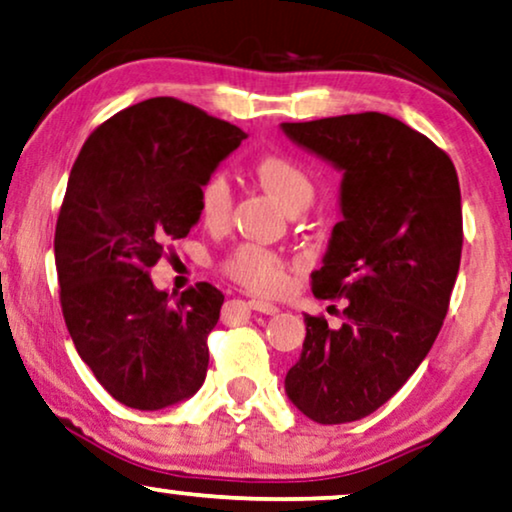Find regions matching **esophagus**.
Segmentation results:
<instances>
[{
    "mask_svg": "<svg viewBox=\"0 0 512 512\" xmlns=\"http://www.w3.org/2000/svg\"><path fill=\"white\" fill-rule=\"evenodd\" d=\"M248 306L252 311L264 313V316H276V313H278V306L271 304V302H264V299H250Z\"/></svg>",
    "mask_w": 512,
    "mask_h": 512,
    "instance_id": "obj_1",
    "label": "esophagus"
}]
</instances>
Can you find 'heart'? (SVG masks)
I'll return each mask as SVG.
<instances>
[{"mask_svg":"<svg viewBox=\"0 0 512 512\" xmlns=\"http://www.w3.org/2000/svg\"><path fill=\"white\" fill-rule=\"evenodd\" d=\"M257 175L262 185L274 194V199L285 210L295 206H309L316 187L302 163L290 156L267 154L257 161ZM231 203H234V187H231L229 175L224 170L210 173L199 187V213L201 220L210 227H222L231 215ZM224 271L234 278L236 283L257 292H274L285 281L283 260L262 245L243 243L224 260Z\"/></svg>","mask_w":512,"mask_h":512,"instance_id":"b5f03b06","label":"heart"}]
</instances>
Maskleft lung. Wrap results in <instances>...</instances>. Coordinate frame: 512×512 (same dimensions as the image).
Here are the masks:
<instances>
[{
    "label": "left lung",
    "mask_w": 512,
    "mask_h": 512,
    "mask_svg": "<svg viewBox=\"0 0 512 512\" xmlns=\"http://www.w3.org/2000/svg\"><path fill=\"white\" fill-rule=\"evenodd\" d=\"M342 173L318 299L346 297L344 323L306 313L285 393L304 417L346 424L379 410L428 356L459 274L461 189L449 156L379 112L281 124Z\"/></svg>",
    "instance_id": "left-lung-1"
}]
</instances>
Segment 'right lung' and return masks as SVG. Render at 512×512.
<instances>
[{"instance_id": "1", "label": "right lung", "mask_w": 512, "mask_h": 512, "mask_svg": "<svg viewBox=\"0 0 512 512\" xmlns=\"http://www.w3.org/2000/svg\"><path fill=\"white\" fill-rule=\"evenodd\" d=\"M248 138L175 98H149L95 128L74 161L56 224L65 325L105 391L154 412L192 398L224 295L173 299L149 269L201 220L199 187Z\"/></svg>"}]
</instances>
